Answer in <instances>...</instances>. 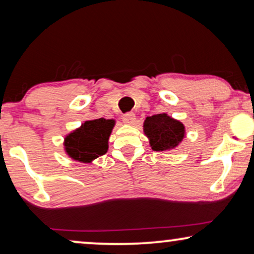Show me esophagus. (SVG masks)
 I'll return each instance as SVG.
<instances>
[{
  "label": "esophagus",
  "instance_id": "1",
  "mask_svg": "<svg viewBox=\"0 0 254 254\" xmlns=\"http://www.w3.org/2000/svg\"><path fill=\"white\" fill-rule=\"evenodd\" d=\"M123 121L127 125H131L135 121V114L133 112H128L126 114H124Z\"/></svg>",
  "mask_w": 254,
  "mask_h": 254
}]
</instances>
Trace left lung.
Masks as SVG:
<instances>
[{"label": "left lung", "mask_w": 254, "mask_h": 254, "mask_svg": "<svg viewBox=\"0 0 254 254\" xmlns=\"http://www.w3.org/2000/svg\"><path fill=\"white\" fill-rule=\"evenodd\" d=\"M143 131L155 151L175 149L185 137V126L166 113L147 117L143 124Z\"/></svg>", "instance_id": "obj_1"}]
</instances>
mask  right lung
<instances>
[{"label":"right lung","instance_id":"1","mask_svg":"<svg viewBox=\"0 0 254 254\" xmlns=\"http://www.w3.org/2000/svg\"><path fill=\"white\" fill-rule=\"evenodd\" d=\"M116 121L113 119L88 120L64 137V150L69 157L81 163H91L106 154L109 138Z\"/></svg>","mask_w":254,"mask_h":254}]
</instances>
